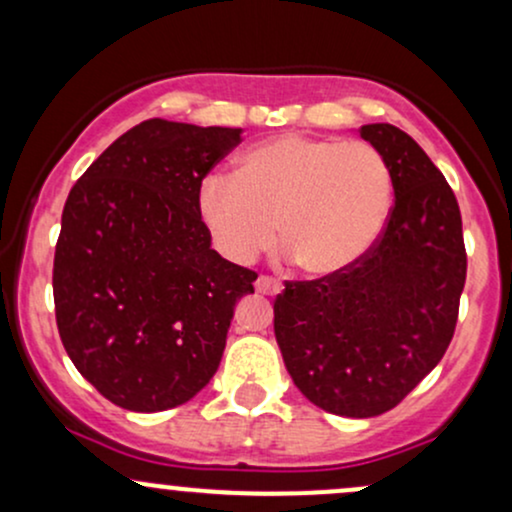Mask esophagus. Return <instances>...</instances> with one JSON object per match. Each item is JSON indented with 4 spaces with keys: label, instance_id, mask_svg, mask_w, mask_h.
I'll return each mask as SVG.
<instances>
[{
    "label": "esophagus",
    "instance_id": "esophagus-1",
    "mask_svg": "<svg viewBox=\"0 0 512 512\" xmlns=\"http://www.w3.org/2000/svg\"><path fill=\"white\" fill-rule=\"evenodd\" d=\"M255 289L264 293V296H276V293H281L284 286H281V281L272 279V276H260V279L255 281Z\"/></svg>",
    "mask_w": 512,
    "mask_h": 512
}]
</instances>
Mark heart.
Returning a JSON list of instances; mask_svg holds the SVG:
<instances>
[{
  "mask_svg": "<svg viewBox=\"0 0 512 512\" xmlns=\"http://www.w3.org/2000/svg\"><path fill=\"white\" fill-rule=\"evenodd\" d=\"M392 204L385 156L368 142L281 134L240 156L233 175L199 187V216L231 262L274 243L310 276L349 269L373 248Z\"/></svg>",
  "mask_w": 512,
  "mask_h": 512,
  "instance_id": "b5f03b06",
  "label": "heart"
}]
</instances>
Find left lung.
<instances>
[{
    "label": "left lung",
    "mask_w": 512,
    "mask_h": 512,
    "mask_svg": "<svg viewBox=\"0 0 512 512\" xmlns=\"http://www.w3.org/2000/svg\"><path fill=\"white\" fill-rule=\"evenodd\" d=\"M358 132L390 166L395 207L349 269L286 281L274 334L293 383L315 407L368 419L397 407L448 351L467 252L455 192L426 151L387 122Z\"/></svg>",
    "instance_id": "8db88e82"
}]
</instances>
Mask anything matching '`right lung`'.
<instances>
[{
    "label": "right lung",
    "instance_id": "obj_1",
    "mask_svg": "<svg viewBox=\"0 0 512 512\" xmlns=\"http://www.w3.org/2000/svg\"><path fill=\"white\" fill-rule=\"evenodd\" d=\"M243 129L161 117L115 139L76 180L62 211L52 293L69 358L129 411L190 402L219 368L252 269L211 250L202 180Z\"/></svg>",
    "mask_w": 512,
    "mask_h": 512
}]
</instances>
